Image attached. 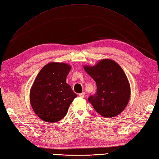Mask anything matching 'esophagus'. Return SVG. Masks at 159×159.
Segmentation results:
<instances>
[{"mask_svg": "<svg viewBox=\"0 0 159 159\" xmlns=\"http://www.w3.org/2000/svg\"><path fill=\"white\" fill-rule=\"evenodd\" d=\"M84 95H85V93L84 92H82V93H79V96L80 97V98H83L84 97Z\"/></svg>", "mask_w": 159, "mask_h": 159, "instance_id": "34e87169", "label": "esophagus"}]
</instances>
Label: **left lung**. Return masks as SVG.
I'll list each match as a JSON object with an SVG mask.
<instances>
[{
  "mask_svg": "<svg viewBox=\"0 0 159 159\" xmlns=\"http://www.w3.org/2000/svg\"><path fill=\"white\" fill-rule=\"evenodd\" d=\"M83 67L96 82L97 93L88 98L96 112L105 118H113L122 112L130 99V87L121 66L105 58L95 66Z\"/></svg>",
  "mask_w": 159,
  "mask_h": 159,
  "instance_id": "1",
  "label": "left lung"
}]
</instances>
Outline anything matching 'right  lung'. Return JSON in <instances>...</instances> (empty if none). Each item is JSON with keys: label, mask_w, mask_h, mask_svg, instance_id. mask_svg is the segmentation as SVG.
I'll return each instance as SVG.
<instances>
[{"label": "right lung", "mask_w": 159, "mask_h": 159, "mask_svg": "<svg viewBox=\"0 0 159 159\" xmlns=\"http://www.w3.org/2000/svg\"><path fill=\"white\" fill-rule=\"evenodd\" d=\"M71 69L63 62H50L40 70L30 91V102L34 112L48 123L59 121L67 114L77 95L66 83Z\"/></svg>", "instance_id": "1"}]
</instances>
